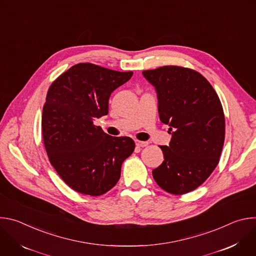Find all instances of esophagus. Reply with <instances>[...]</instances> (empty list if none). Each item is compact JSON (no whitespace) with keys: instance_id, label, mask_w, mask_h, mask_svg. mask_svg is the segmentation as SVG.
<instances>
[{"instance_id":"1","label":"esophagus","mask_w":256,"mask_h":256,"mask_svg":"<svg viewBox=\"0 0 256 256\" xmlns=\"http://www.w3.org/2000/svg\"><path fill=\"white\" fill-rule=\"evenodd\" d=\"M136 142V147H140V148H144V147H147V146L149 144L148 142H144V140H134Z\"/></svg>"}]
</instances>
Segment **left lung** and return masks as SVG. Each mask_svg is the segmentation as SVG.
Returning a JSON list of instances; mask_svg holds the SVG:
<instances>
[{"instance_id": "1", "label": "left lung", "mask_w": 256, "mask_h": 256, "mask_svg": "<svg viewBox=\"0 0 256 256\" xmlns=\"http://www.w3.org/2000/svg\"><path fill=\"white\" fill-rule=\"evenodd\" d=\"M158 95V112L170 126L169 146H160L163 163L152 171L157 184L172 194L198 188L216 167L225 140L223 106L198 72L179 66L142 70Z\"/></svg>"}]
</instances>
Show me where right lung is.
Here are the masks:
<instances>
[{"instance_id":"obj_1","label":"right lung","mask_w":256,"mask_h":256,"mask_svg":"<svg viewBox=\"0 0 256 256\" xmlns=\"http://www.w3.org/2000/svg\"><path fill=\"white\" fill-rule=\"evenodd\" d=\"M132 72L91 62L70 68L50 85L42 109V130L50 164L75 192L99 196L120 177L122 162L134 150L128 136H112L94 124L108 114V99Z\"/></svg>"}]
</instances>
